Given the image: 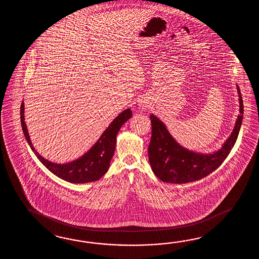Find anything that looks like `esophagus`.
<instances>
[{
    "label": "esophagus",
    "instance_id": "obj_1",
    "mask_svg": "<svg viewBox=\"0 0 259 259\" xmlns=\"http://www.w3.org/2000/svg\"><path fill=\"white\" fill-rule=\"evenodd\" d=\"M141 106H142V108H143V109H145V107H146V105H145L144 103H143V104L141 105Z\"/></svg>",
    "mask_w": 259,
    "mask_h": 259
}]
</instances>
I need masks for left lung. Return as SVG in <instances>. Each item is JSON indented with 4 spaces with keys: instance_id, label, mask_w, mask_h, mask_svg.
<instances>
[{
    "instance_id": "obj_1",
    "label": "left lung",
    "mask_w": 259,
    "mask_h": 259,
    "mask_svg": "<svg viewBox=\"0 0 259 259\" xmlns=\"http://www.w3.org/2000/svg\"><path fill=\"white\" fill-rule=\"evenodd\" d=\"M237 89L240 115L230 138L222 148L213 154H197L183 148L171 137L163 122L154 115L150 116L152 136L148 147L149 161L154 174L162 182L177 184L195 182L220 167L236 143L242 125L243 104L240 89Z\"/></svg>"
}]
</instances>
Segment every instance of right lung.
<instances>
[{
	"label": "right lung",
	"instance_id": "1",
	"mask_svg": "<svg viewBox=\"0 0 259 259\" xmlns=\"http://www.w3.org/2000/svg\"><path fill=\"white\" fill-rule=\"evenodd\" d=\"M132 116L131 109L123 111L112 121L109 127L102 134L98 142L80 158L67 164H55L37 154L28 136L26 123L24 121V103L20 107V117L24 135L29 146L39 161L52 173L62 180L71 183H87L98 181L105 175L110 165V161L116 149V135L122 125Z\"/></svg>",
	"mask_w": 259,
	"mask_h": 259
}]
</instances>
